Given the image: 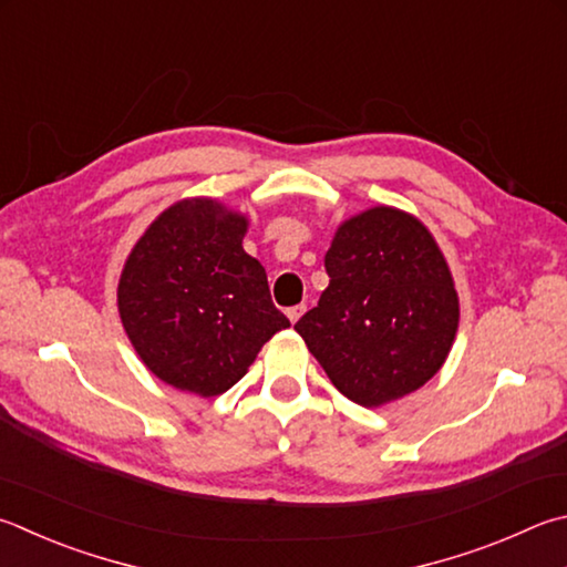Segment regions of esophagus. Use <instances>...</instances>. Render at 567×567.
<instances>
[{
    "label": "esophagus",
    "mask_w": 567,
    "mask_h": 567,
    "mask_svg": "<svg viewBox=\"0 0 567 567\" xmlns=\"http://www.w3.org/2000/svg\"><path fill=\"white\" fill-rule=\"evenodd\" d=\"M305 310H307V307H305V305H297V307H290V310H287V317H290V322L295 324V322H297V319H300V317L305 315Z\"/></svg>",
    "instance_id": "1"
}]
</instances>
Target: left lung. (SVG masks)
Returning a JSON list of instances; mask_svg holds the SVG:
<instances>
[{
	"mask_svg": "<svg viewBox=\"0 0 567 567\" xmlns=\"http://www.w3.org/2000/svg\"><path fill=\"white\" fill-rule=\"evenodd\" d=\"M324 267L327 290L295 329L329 382L367 409L424 386L461 317L454 275L426 225L374 205L339 223Z\"/></svg>",
	"mask_w": 567,
	"mask_h": 567,
	"instance_id": "1",
	"label": "left lung"
}]
</instances>
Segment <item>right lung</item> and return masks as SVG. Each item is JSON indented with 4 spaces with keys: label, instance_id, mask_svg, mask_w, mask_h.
<instances>
[{
    "label": "right lung",
    "instance_id": "add662e5",
    "mask_svg": "<svg viewBox=\"0 0 567 567\" xmlns=\"http://www.w3.org/2000/svg\"><path fill=\"white\" fill-rule=\"evenodd\" d=\"M248 225L245 213L198 195L163 210L131 248L116 292L121 324L161 382L218 396L290 327L265 267L243 250Z\"/></svg>",
    "mask_w": 567,
    "mask_h": 567
}]
</instances>
